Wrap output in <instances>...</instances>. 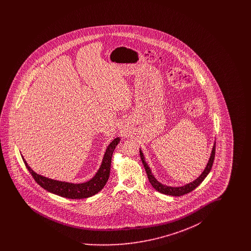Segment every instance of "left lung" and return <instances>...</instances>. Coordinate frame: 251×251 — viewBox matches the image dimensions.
Masks as SVG:
<instances>
[{
	"mask_svg": "<svg viewBox=\"0 0 251 251\" xmlns=\"http://www.w3.org/2000/svg\"><path fill=\"white\" fill-rule=\"evenodd\" d=\"M140 153V158L142 160V163H143L144 167L146 169V173H147V176H148V179L150 180L151 184L152 185V187L162 194H165V195H168V196H174V197H179V196H182V195H185V194H188L190 192L193 191L195 188H197L201 182H202L204 179L207 177V175L209 174V172L211 171L212 167H213V164H214V161H215V144L214 145V148H213V151H212V154L210 157V160L207 164V167L204 169V171L202 172V174L196 179L194 180L193 182H190L184 186H181V187H170V186H167V185H164L162 183H160L157 179L152 176L151 174V171L150 169V167H148L147 163L145 162L144 160L143 153L142 151H139Z\"/></svg>",
	"mask_w": 251,
	"mask_h": 251,
	"instance_id": "obj_1",
	"label": "left lung"
}]
</instances>
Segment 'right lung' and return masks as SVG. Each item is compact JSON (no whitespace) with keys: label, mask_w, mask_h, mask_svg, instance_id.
<instances>
[{"label":"right lung","mask_w":251,"mask_h":251,"mask_svg":"<svg viewBox=\"0 0 251 251\" xmlns=\"http://www.w3.org/2000/svg\"><path fill=\"white\" fill-rule=\"evenodd\" d=\"M120 138L114 139L111 144L108 146L106 152L103 157L102 164L100 167L99 171L97 172L93 179L88 180L84 183L74 184L65 181H58L53 179H47L43 176L37 175L35 173L29 166L26 164L24 158V164L29 170L32 177L39 184L42 188L45 190L50 192L52 194H55L60 197L72 199V200H80V199H86L89 197L94 196L98 192L100 191L104 185L107 182L109 175H110V167H111V160L112 155L114 152V150L116 149V146L120 142Z\"/></svg>","instance_id":"obj_1"}]
</instances>
